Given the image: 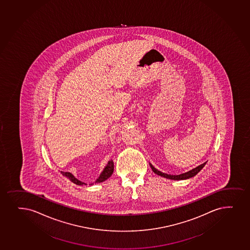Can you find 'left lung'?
<instances>
[{
  "instance_id": "8db88e82",
  "label": "left lung",
  "mask_w": 250,
  "mask_h": 250,
  "mask_svg": "<svg viewBox=\"0 0 250 250\" xmlns=\"http://www.w3.org/2000/svg\"><path fill=\"white\" fill-rule=\"evenodd\" d=\"M206 163H207V162H204L203 164L200 165V166H198V167H197L196 168H193L192 170L187 171L185 173L180 174V175H170V174L163 173V172H162L161 170H158L156 168L154 167L152 165L150 164V167H151V169H152L153 172H154V173H156V175H158V176L165 177V178H167V179L180 181V180L189 179V178H191V177H193V176H196V175L199 172L200 170H202V169L204 167V166H205Z\"/></svg>"
}]
</instances>
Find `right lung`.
Here are the masks:
<instances>
[{"instance_id": "obj_1", "label": "right lung", "mask_w": 250, "mask_h": 250, "mask_svg": "<svg viewBox=\"0 0 250 250\" xmlns=\"http://www.w3.org/2000/svg\"><path fill=\"white\" fill-rule=\"evenodd\" d=\"M113 171H114V162H113V160L111 159L110 161L108 162V163H107V165L105 166V167L104 168L103 171L101 172V174H100V176L96 179V181L91 183L90 185H93L94 183H100V182H104L105 180L108 179L109 177L111 176L112 174H113ZM60 173L62 174V176H66L67 178L70 180L71 182H74V184H76V185H87L84 182H81L80 180L77 179L76 177H75L73 174L70 173V172L60 171Z\"/></svg>"}]
</instances>
